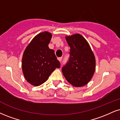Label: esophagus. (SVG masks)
Here are the masks:
<instances>
[{
	"mask_svg": "<svg viewBox=\"0 0 120 120\" xmlns=\"http://www.w3.org/2000/svg\"><path fill=\"white\" fill-rule=\"evenodd\" d=\"M62 59H63V57H58V58H57V59H58V60L59 61H61L62 60Z\"/></svg>",
	"mask_w": 120,
	"mask_h": 120,
	"instance_id": "34e87169",
	"label": "esophagus"
}]
</instances>
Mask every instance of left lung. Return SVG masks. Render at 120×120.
<instances>
[{"instance_id": "left-lung-1", "label": "left lung", "mask_w": 120, "mask_h": 120, "mask_svg": "<svg viewBox=\"0 0 120 120\" xmlns=\"http://www.w3.org/2000/svg\"><path fill=\"white\" fill-rule=\"evenodd\" d=\"M70 46V57L62 68L68 82L75 87L86 86L91 80L96 70V59L87 41L81 34L65 36Z\"/></svg>"}]
</instances>
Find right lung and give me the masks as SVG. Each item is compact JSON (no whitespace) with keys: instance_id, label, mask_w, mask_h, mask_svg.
Listing matches in <instances>:
<instances>
[{"instance_id":"obj_1","label":"right lung","mask_w":120,"mask_h":120,"mask_svg":"<svg viewBox=\"0 0 120 120\" xmlns=\"http://www.w3.org/2000/svg\"><path fill=\"white\" fill-rule=\"evenodd\" d=\"M52 34L45 31L37 34L24 50L22 68L26 80L34 86L45 83L52 72L60 67L54 50L48 45Z\"/></svg>"}]
</instances>
